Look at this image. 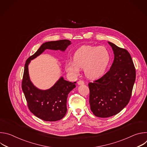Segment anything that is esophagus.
<instances>
[{
  "label": "esophagus",
  "instance_id": "1",
  "mask_svg": "<svg viewBox=\"0 0 147 147\" xmlns=\"http://www.w3.org/2000/svg\"><path fill=\"white\" fill-rule=\"evenodd\" d=\"M84 82L83 81H82V80H79L78 81V85H84Z\"/></svg>",
  "mask_w": 147,
  "mask_h": 147
}]
</instances>
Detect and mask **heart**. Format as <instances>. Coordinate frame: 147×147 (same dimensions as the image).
<instances>
[{"instance_id":"heart-1","label":"heart","mask_w":147,"mask_h":147,"mask_svg":"<svg viewBox=\"0 0 147 147\" xmlns=\"http://www.w3.org/2000/svg\"><path fill=\"white\" fill-rule=\"evenodd\" d=\"M74 61L67 62L66 70L74 77L80 74L81 68L90 78H98L105 73L111 60L109 51L104 47L83 46L74 53Z\"/></svg>"}]
</instances>
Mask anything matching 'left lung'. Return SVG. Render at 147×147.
Instances as JSON below:
<instances>
[{"label": "left lung", "mask_w": 147, "mask_h": 147, "mask_svg": "<svg viewBox=\"0 0 147 147\" xmlns=\"http://www.w3.org/2000/svg\"><path fill=\"white\" fill-rule=\"evenodd\" d=\"M115 58L110 70L100 78L89 82L91 110L99 117L119 113L129 103L136 80V69L129 52L108 42Z\"/></svg>", "instance_id": "obj_1"}]
</instances>
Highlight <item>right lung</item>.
<instances>
[{"mask_svg": "<svg viewBox=\"0 0 147 147\" xmlns=\"http://www.w3.org/2000/svg\"><path fill=\"white\" fill-rule=\"evenodd\" d=\"M70 44L71 42L68 39L47 42L26 60L22 84V90L29 110L35 116L43 120L55 121L65 116L68 94L76 87V82H69L61 77L51 88L40 90L32 84L30 80L28 65L31 60L47 49L65 51Z\"/></svg>", "mask_w": 147, "mask_h": 147, "instance_id": "right-lung-1", "label": "right lung"}]
</instances>
